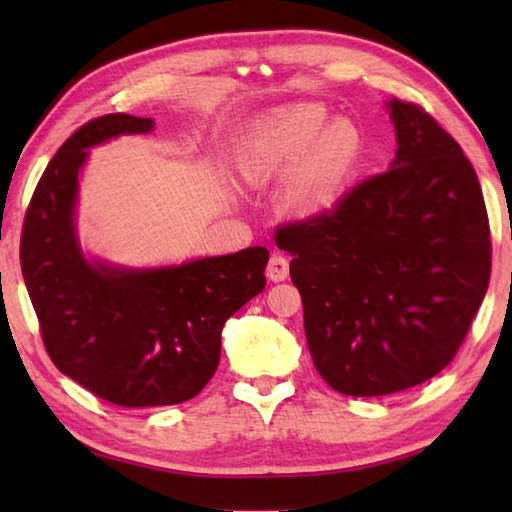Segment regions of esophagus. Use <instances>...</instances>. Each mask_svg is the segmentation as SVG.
<instances>
[{
  "label": "esophagus",
  "instance_id": "1",
  "mask_svg": "<svg viewBox=\"0 0 512 512\" xmlns=\"http://www.w3.org/2000/svg\"><path fill=\"white\" fill-rule=\"evenodd\" d=\"M290 273V264L284 255L275 253L273 257L268 259V266H266V275L270 281H284Z\"/></svg>",
  "mask_w": 512,
  "mask_h": 512
}]
</instances>
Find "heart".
<instances>
[{
	"mask_svg": "<svg viewBox=\"0 0 512 512\" xmlns=\"http://www.w3.org/2000/svg\"><path fill=\"white\" fill-rule=\"evenodd\" d=\"M328 123L317 105H295L281 110L266 125L259 171H295L286 184L288 211L308 217L339 198V191L361 154V134L350 121Z\"/></svg>",
	"mask_w": 512,
	"mask_h": 512,
	"instance_id": "heart-1",
	"label": "heart"
}]
</instances>
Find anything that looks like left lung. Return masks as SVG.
Listing matches in <instances>:
<instances>
[{"mask_svg": "<svg viewBox=\"0 0 512 512\" xmlns=\"http://www.w3.org/2000/svg\"><path fill=\"white\" fill-rule=\"evenodd\" d=\"M389 110L391 169L275 231L292 257L312 363L345 396L396 394L442 372L491 279V228L469 158L420 105L391 99Z\"/></svg>", "mask_w": 512, "mask_h": 512, "instance_id": "8db88e82", "label": "left lung"}]
</instances>
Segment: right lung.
<instances>
[{
  "instance_id": "1",
  "label": "right lung",
  "mask_w": 512,
  "mask_h": 512,
  "mask_svg": "<svg viewBox=\"0 0 512 512\" xmlns=\"http://www.w3.org/2000/svg\"><path fill=\"white\" fill-rule=\"evenodd\" d=\"M149 129L151 118L129 114L76 129L39 178L21 228V273L43 347L59 372L118 407L198 396L220 363L226 319L266 286L264 246L158 270L85 262L72 224L85 147Z\"/></svg>"
}]
</instances>
